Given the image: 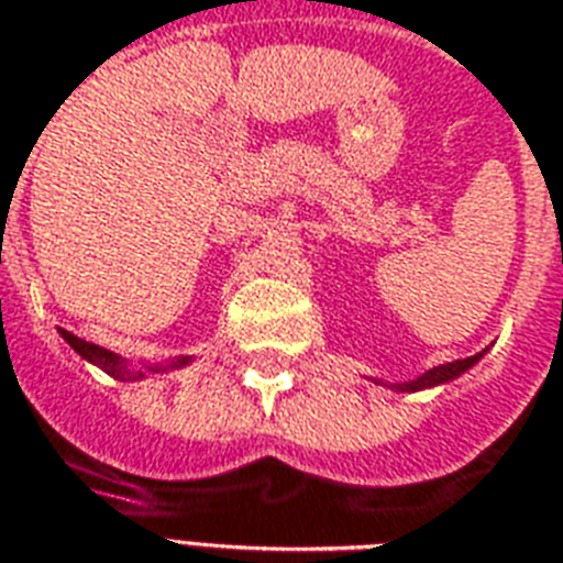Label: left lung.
Segmentation results:
<instances>
[{
  "instance_id": "left-lung-1",
  "label": "left lung",
  "mask_w": 563,
  "mask_h": 563,
  "mask_svg": "<svg viewBox=\"0 0 563 563\" xmlns=\"http://www.w3.org/2000/svg\"><path fill=\"white\" fill-rule=\"evenodd\" d=\"M484 353H477V356H468V358H457V362H448V365H439V367H430L424 371L421 377L409 379V383H379V386L391 388V391H421V388H433V386H445L451 379H457L460 374H466L468 367L477 365Z\"/></svg>"
}]
</instances>
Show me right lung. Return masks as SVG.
<instances>
[{"label": "right lung", "mask_w": 563, "mask_h": 563, "mask_svg": "<svg viewBox=\"0 0 563 563\" xmlns=\"http://www.w3.org/2000/svg\"><path fill=\"white\" fill-rule=\"evenodd\" d=\"M62 338H65L67 344L74 346L79 356L86 358V362H91V365H97L100 371H106L109 377L115 379H142L145 374H163V371H175V367H186L189 362H192V356H180V358H172L168 365H145V371H133L130 367V362L126 358H121L118 353H112V350H103V346L97 344H88V341H82V338L70 335V332H65L62 329Z\"/></svg>", "instance_id": "1"}]
</instances>
